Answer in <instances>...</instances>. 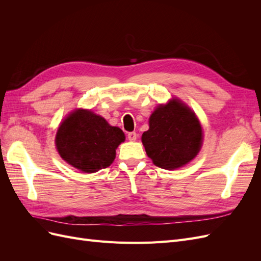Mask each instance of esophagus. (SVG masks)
<instances>
[{
  "mask_svg": "<svg viewBox=\"0 0 261 261\" xmlns=\"http://www.w3.org/2000/svg\"><path fill=\"white\" fill-rule=\"evenodd\" d=\"M127 138L130 141H135L136 138H137V134L135 132H130V133L127 134Z\"/></svg>",
  "mask_w": 261,
  "mask_h": 261,
  "instance_id": "34e87169",
  "label": "esophagus"
}]
</instances>
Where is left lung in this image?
<instances>
[{"label": "left lung", "mask_w": 261, "mask_h": 261, "mask_svg": "<svg viewBox=\"0 0 261 261\" xmlns=\"http://www.w3.org/2000/svg\"><path fill=\"white\" fill-rule=\"evenodd\" d=\"M147 155L161 169L175 170L191 162L202 145V129L196 114L177 99L160 105L141 136Z\"/></svg>", "instance_id": "obj_1"}]
</instances>
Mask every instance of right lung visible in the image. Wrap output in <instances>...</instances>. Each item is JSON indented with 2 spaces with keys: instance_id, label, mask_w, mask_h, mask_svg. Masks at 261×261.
Wrapping results in <instances>:
<instances>
[{
  "instance_id": "1",
  "label": "right lung",
  "mask_w": 261,
  "mask_h": 261,
  "mask_svg": "<svg viewBox=\"0 0 261 261\" xmlns=\"http://www.w3.org/2000/svg\"><path fill=\"white\" fill-rule=\"evenodd\" d=\"M124 140L121 128L89 110L78 109L61 123L55 146L62 159L72 167L94 173L112 164L116 148Z\"/></svg>"
}]
</instances>
